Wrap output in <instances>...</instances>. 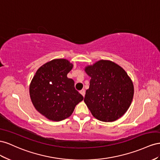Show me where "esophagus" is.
Returning <instances> with one entry per match:
<instances>
[{"instance_id":"esophagus-1","label":"esophagus","mask_w":160,"mask_h":160,"mask_svg":"<svg viewBox=\"0 0 160 160\" xmlns=\"http://www.w3.org/2000/svg\"><path fill=\"white\" fill-rule=\"evenodd\" d=\"M80 94L83 96V97H84V95H85V90L84 89H82V90H81L80 91Z\"/></svg>"}]
</instances>
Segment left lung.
Returning a JSON list of instances; mask_svg holds the SVG:
<instances>
[{
	"instance_id": "8db88e82",
	"label": "left lung",
	"mask_w": 160,
	"mask_h": 160,
	"mask_svg": "<svg viewBox=\"0 0 160 160\" xmlns=\"http://www.w3.org/2000/svg\"><path fill=\"white\" fill-rule=\"evenodd\" d=\"M91 77L84 102L92 115L104 122L115 121L128 110L134 94L133 84L126 72L111 61L100 60L88 66Z\"/></svg>"
}]
</instances>
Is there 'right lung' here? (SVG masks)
Listing matches in <instances>:
<instances>
[{
	"instance_id": "add662e5",
	"label": "right lung",
	"mask_w": 160,
	"mask_h": 160,
	"mask_svg": "<svg viewBox=\"0 0 160 160\" xmlns=\"http://www.w3.org/2000/svg\"><path fill=\"white\" fill-rule=\"evenodd\" d=\"M72 64L58 59L39 68L32 80L29 93L35 108L48 119L60 121L69 117L76 104L84 99L67 77Z\"/></svg>"
}]
</instances>
